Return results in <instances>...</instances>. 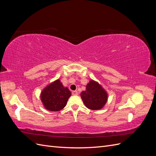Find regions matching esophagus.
I'll return each mask as SVG.
<instances>
[{
	"mask_svg": "<svg viewBox=\"0 0 156 156\" xmlns=\"http://www.w3.org/2000/svg\"><path fill=\"white\" fill-rule=\"evenodd\" d=\"M72 94L73 96H77V95H78V92L77 90L72 91Z\"/></svg>",
	"mask_w": 156,
	"mask_h": 156,
	"instance_id": "esophagus-1",
	"label": "esophagus"
}]
</instances>
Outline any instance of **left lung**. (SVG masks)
Instances as JSON below:
<instances>
[{"label": "left lung", "mask_w": 156, "mask_h": 156, "mask_svg": "<svg viewBox=\"0 0 156 156\" xmlns=\"http://www.w3.org/2000/svg\"><path fill=\"white\" fill-rule=\"evenodd\" d=\"M81 97L86 107L92 110L101 109L107 101L105 90L93 80L87 84L86 90L81 92Z\"/></svg>", "instance_id": "left-lung-1"}]
</instances>
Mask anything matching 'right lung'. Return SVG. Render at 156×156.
I'll return each mask as SVG.
<instances>
[{
	"instance_id": "obj_1",
	"label": "right lung",
	"mask_w": 156,
	"mask_h": 156,
	"mask_svg": "<svg viewBox=\"0 0 156 156\" xmlns=\"http://www.w3.org/2000/svg\"><path fill=\"white\" fill-rule=\"evenodd\" d=\"M70 96L71 92L58 79L43 90L41 100L48 110L58 111L66 106Z\"/></svg>"
}]
</instances>
